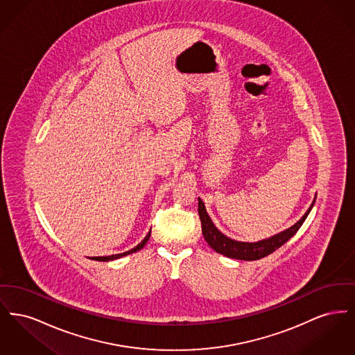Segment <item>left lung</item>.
I'll return each mask as SVG.
<instances>
[{"mask_svg": "<svg viewBox=\"0 0 355 355\" xmlns=\"http://www.w3.org/2000/svg\"><path fill=\"white\" fill-rule=\"evenodd\" d=\"M314 202H315V200L313 201L311 206L309 207V210L304 213V217L298 220L295 225H293L290 229H287V230L277 234V236L268 238V239L249 243V242H238V241H234L232 238L223 236L220 230L214 226V223L211 222L210 217L207 216L205 205L201 201V198H198V214H200L201 226H202L203 238L206 239V242L209 243V246L211 249H214L217 253L226 255L229 258H236V259H242V261L261 259V258L269 255L272 252H275L278 248H281L284 243H286L287 241L300 230V227L302 226L306 217L309 216L311 207L314 206Z\"/></svg>", "mask_w": 355, "mask_h": 355, "instance_id": "1", "label": "left lung"}]
</instances>
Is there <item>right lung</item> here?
<instances>
[{"mask_svg":"<svg viewBox=\"0 0 355 355\" xmlns=\"http://www.w3.org/2000/svg\"><path fill=\"white\" fill-rule=\"evenodd\" d=\"M152 233V232H150ZM150 233L148 234V236L144 238V241L141 242V243H138L137 246H135V249H132V250H129V252H125V253L121 254H114V255H109V257H98V258H94L96 261H112V259H117V258H121V257H123V255H128V254L135 253V252H138V250H141L145 245H146V242L149 241V238H150Z\"/></svg>","mask_w":355,"mask_h":355,"instance_id":"1","label":"right lung"}]
</instances>
